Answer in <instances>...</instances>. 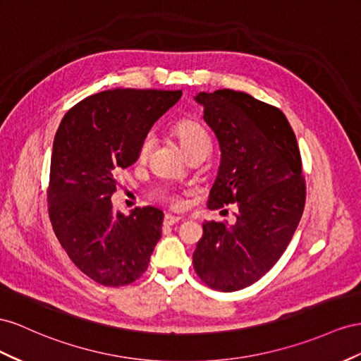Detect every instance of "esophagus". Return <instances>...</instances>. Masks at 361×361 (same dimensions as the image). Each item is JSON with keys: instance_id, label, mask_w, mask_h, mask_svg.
<instances>
[{"instance_id": "esophagus-1", "label": "esophagus", "mask_w": 361, "mask_h": 361, "mask_svg": "<svg viewBox=\"0 0 361 361\" xmlns=\"http://www.w3.org/2000/svg\"><path fill=\"white\" fill-rule=\"evenodd\" d=\"M182 220H183V219L179 217V216H173V214H165L164 225H165V226H173V225H176V223H179V221H182Z\"/></svg>"}]
</instances>
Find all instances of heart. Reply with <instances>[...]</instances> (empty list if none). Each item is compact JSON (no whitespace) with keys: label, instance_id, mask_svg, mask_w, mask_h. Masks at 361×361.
<instances>
[{"label":"heart","instance_id":"heart-1","mask_svg":"<svg viewBox=\"0 0 361 361\" xmlns=\"http://www.w3.org/2000/svg\"><path fill=\"white\" fill-rule=\"evenodd\" d=\"M174 135L178 136L179 142L182 144L183 150L187 152L188 154L191 152H194L196 149H199L200 145H203L204 142H209V136L208 133L204 132V129L202 126L194 121V120H180L173 128ZM154 145V138L153 135H145L144 140L140 144V150H138V157L140 159H145L150 154L152 149Z\"/></svg>","mask_w":361,"mask_h":361}]
</instances>
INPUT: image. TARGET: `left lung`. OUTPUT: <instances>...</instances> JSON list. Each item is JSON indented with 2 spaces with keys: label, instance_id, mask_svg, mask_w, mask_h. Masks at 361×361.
<instances>
[{
  "label": "left lung",
  "instance_id": "obj_1",
  "mask_svg": "<svg viewBox=\"0 0 361 361\" xmlns=\"http://www.w3.org/2000/svg\"><path fill=\"white\" fill-rule=\"evenodd\" d=\"M192 99L220 147L208 208L238 207L233 225L203 223L192 264L207 286L237 291L264 276L293 238L305 204L300 153L278 108L232 90Z\"/></svg>",
  "mask_w": 361,
  "mask_h": 361
}]
</instances>
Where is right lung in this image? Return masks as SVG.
Wrapping results in <instances>:
<instances>
[{
    "instance_id": "obj_1",
    "label": "right lung",
    "mask_w": 361,
    "mask_h": 361,
    "mask_svg": "<svg viewBox=\"0 0 361 361\" xmlns=\"http://www.w3.org/2000/svg\"><path fill=\"white\" fill-rule=\"evenodd\" d=\"M182 91L112 90L68 111L51 152L48 212L57 240L86 276L126 286L149 267L162 233L164 212L112 208L120 170L138 159L152 126L176 104Z\"/></svg>"
}]
</instances>
